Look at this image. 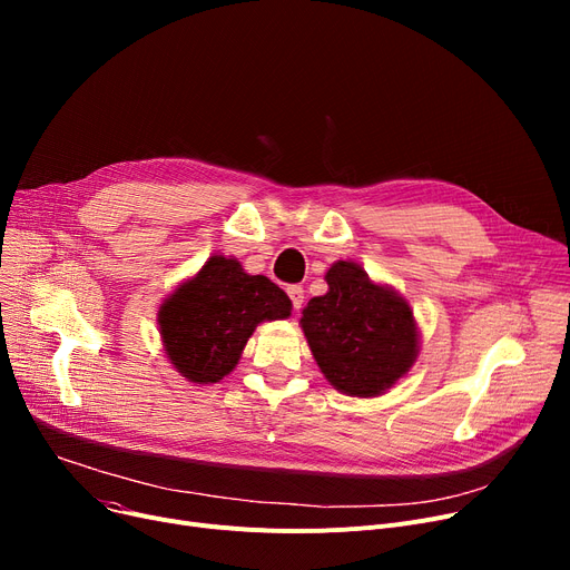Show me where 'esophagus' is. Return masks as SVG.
Listing matches in <instances>:
<instances>
[{
  "mask_svg": "<svg viewBox=\"0 0 570 570\" xmlns=\"http://www.w3.org/2000/svg\"><path fill=\"white\" fill-rule=\"evenodd\" d=\"M286 293H288V297H291L293 309L301 312V309H303V303H305V291H303V286H288Z\"/></svg>",
  "mask_w": 570,
  "mask_h": 570,
  "instance_id": "34e87169",
  "label": "esophagus"
}]
</instances>
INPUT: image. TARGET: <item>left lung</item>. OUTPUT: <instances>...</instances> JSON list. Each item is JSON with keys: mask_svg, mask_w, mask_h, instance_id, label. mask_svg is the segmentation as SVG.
Returning a JSON list of instances; mask_svg holds the SVG:
<instances>
[{"mask_svg": "<svg viewBox=\"0 0 570 570\" xmlns=\"http://www.w3.org/2000/svg\"><path fill=\"white\" fill-rule=\"evenodd\" d=\"M325 282L327 293L312 297L301 318L316 365L344 395H383L415 363L413 309L348 261L327 269Z\"/></svg>", "mask_w": 570, "mask_h": 570, "instance_id": "obj_1", "label": "left lung"}]
</instances>
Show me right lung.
Here are the masks:
<instances>
[{
  "label": "right lung",
  "instance_id": "add662e5",
  "mask_svg": "<svg viewBox=\"0 0 570 570\" xmlns=\"http://www.w3.org/2000/svg\"><path fill=\"white\" fill-rule=\"evenodd\" d=\"M288 316L291 301L277 284L213 256L166 297L157 321L170 365L191 383H217L235 370L258 323Z\"/></svg>",
  "mask_w": 570,
  "mask_h": 570
}]
</instances>
